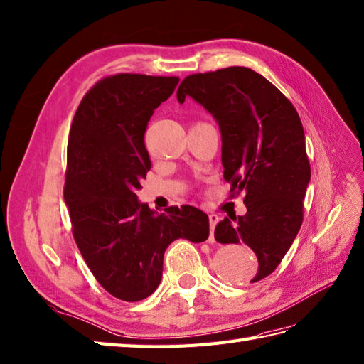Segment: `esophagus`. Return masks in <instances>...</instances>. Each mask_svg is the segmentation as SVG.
Returning <instances> with one entry per match:
<instances>
[{
	"label": "esophagus",
	"mask_w": 364,
	"mask_h": 364,
	"mask_svg": "<svg viewBox=\"0 0 364 364\" xmlns=\"http://www.w3.org/2000/svg\"><path fill=\"white\" fill-rule=\"evenodd\" d=\"M218 223V215H215V214H210L209 215V225H210V235H209V242L213 243V242H215V239H214V230H215V225Z\"/></svg>",
	"instance_id": "obj_1"
}]
</instances>
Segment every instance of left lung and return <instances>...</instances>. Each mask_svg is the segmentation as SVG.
<instances>
[{"instance_id": "8db88e82", "label": "left lung", "mask_w": 364, "mask_h": 364, "mask_svg": "<svg viewBox=\"0 0 364 364\" xmlns=\"http://www.w3.org/2000/svg\"><path fill=\"white\" fill-rule=\"evenodd\" d=\"M188 96L220 125L231 197L245 192L247 214L218 222L215 240L248 245L259 260L251 279L257 282L281 264L304 220L310 163L301 117L272 82L243 66L188 75L176 97L183 104Z\"/></svg>"}]
</instances>
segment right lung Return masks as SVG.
Here are the masks:
<instances>
[{"instance_id":"1","label":"right lung","mask_w":364,"mask_h":364,"mask_svg":"<svg viewBox=\"0 0 364 364\" xmlns=\"http://www.w3.org/2000/svg\"><path fill=\"white\" fill-rule=\"evenodd\" d=\"M178 82L175 75H107L80 100L68 138L63 197L74 240L96 281L127 302L156 290L173 240L209 237L203 210L168 206L156 214L134 193L151 166L144 142L149 121Z\"/></svg>"}]
</instances>
